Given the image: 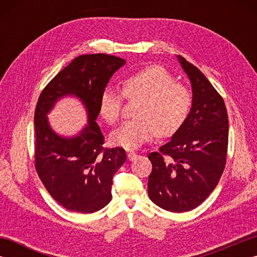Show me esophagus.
<instances>
[{
	"instance_id": "34e87169",
	"label": "esophagus",
	"mask_w": 257,
	"mask_h": 257,
	"mask_svg": "<svg viewBox=\"0 0 257 257\" xmlns=\"http://www.w3.org/2000/svg\"><path fill=\"white\" fill-rule=\"evenodd\" d=\"M137 157H138V155L136 154V152H128V159L130 160V161H134V160H136L137 159Z\"/></svg>"
}]
</instances>
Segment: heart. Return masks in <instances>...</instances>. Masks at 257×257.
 I'll list each match as a JSON object with an SVG mask.
<instances>
[{
	"instance_id": "b5f03b06",
	"label": "heart",
	"mask_w": 257,
	"mask_h": 257,
	"mask_svg": "<svg viewBox=\"0 0 257 257\" xmlns=\"http://www.w3.org/2000/svg\"><path fill=\"white\" fill-rule=\"evenodd\" d=\"M122 91L106 87L99 98V113L108 123H116L124 96L128 99L140 98L136 116L113 130L110 140L125 150H136L148 143L156 134L166 137L174 134L187 118L190 107V90L174 81L173 76L159 65H150L124 76Z\"/></svg>"
}]
</instances>
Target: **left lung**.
<instances>
[{
  "label": "left lung",
  "mask_w": 257,
  "mask_h": 257,
  "mask_svg": "<svg viewBox=\"0 0 257 257\" xmlns=\"http://www.w3.org/2000/svg\"><path fill=\"white\" fill-rule=\"evenodd\" d=\"M192 85V108L168 144L151 152L148 194L170 212L195 209L209 196L224 171L228 119L224 100L203 73L179 56Z\"/></svg>",
  "instance_id": "obj_1"
}]
</instances>
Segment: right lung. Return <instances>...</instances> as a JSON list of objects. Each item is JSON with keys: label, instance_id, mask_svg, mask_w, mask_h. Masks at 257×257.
<instances>
[{"label": "right lung", "instance_id": "right-lung-1", "mask_svg": "<svg viewBox=\"0 0 257 257\" xmlns=\"http://www.w3.org/2000/svg\"><path fill=\"white\" fill-rule=\"evenodd\" d=\"M124 59L107 54L74 58L42 90L36 103L35 169L41 181L65 209L92 213L111 200L112 177L127 160L120 147L105 148V138L95 120L99 98ZM65 94L81 98L89 112V124L77 138L62 139L46 118L53 103Z\"/></svg>", "mask_w": 257, "mask_h": 257}]
</instances>
